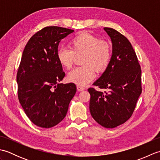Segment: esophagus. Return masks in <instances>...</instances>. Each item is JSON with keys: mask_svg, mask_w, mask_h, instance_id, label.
<instances>
[{"mask_svg": "<svg viewBox=\"0 0 160 160\" xmlns=\"http://www.w3.org/2000/svg\"><path fill=\"white\" fill-rule=\"evenodd\" d=\"M77 89L79 91H84V87L80 86V85H77Z\"/></svg>", "mask_w": 160, "mask_h": 160, "instance_id": "obj_1", "label": "esophagus"}]
</instances>
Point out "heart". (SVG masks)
Segmentation results:
<instances>
[{
    "instance_id": "obj_1",
    "label": "heart",
    "mask_w": 160,
    "mask_h": 160,
    "mask_svg": "<svg viewBox=\"0 0 160 160\" xmlns=\"http://www.w3.org/2000/svg\"><path fill=\"white\" fill-rule=\"evenodd\" d=\"M84 54V67H77L68 74L69 81L78 85L84 86L92 80L98 72L104 70L111 58L109 44L102 41L98 37L89 33H81L71 40L70 48L62 47L58 50L59 63L67 69L73 66L75 55Z\"/></svg>"
}]
</instances>
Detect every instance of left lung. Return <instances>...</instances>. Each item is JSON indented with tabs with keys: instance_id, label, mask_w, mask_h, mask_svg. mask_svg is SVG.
I'll use <instances>...</instances> for the list:
<instances>
[{
	"instance_id": "1",
	"label": "left lung",
	"mask_w": 160,
	"mask_h": 160,
	"mask_svg": "<svg viewBox=\"0 0 160 160\" xmlns=\"http://www.w3.org/2000/svg\"><path fill=\"white\" fill-rule=\"evenodd\" d=\"M104 30L110 37L112 55L102 76L93 84L107 91H88L91 116L105 128L124 124L132 115L142 93L141 68L128 40L112 28Z\"/></svg>"
}]
</instances>
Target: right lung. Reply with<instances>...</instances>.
<instances>
[{
  "label": "right lung",
  "instance_id": "1",
  "mask_svg": "<svg viewBox=\"0 0 160 160\" xmlns=\"http://www.w3.org/2000/svg\"><path fill=\"white\" fill-rule=\"evenodd\" d=\"M73 32L47 27L29 39L23 51L16 78L18 100L27 116L39 127L59 124L76 94L74 83H58L65 73L57 57L59 42Z\"/></svg>",
  "mask_w": 160,
  "mask_h": 160
}]
</instances>
